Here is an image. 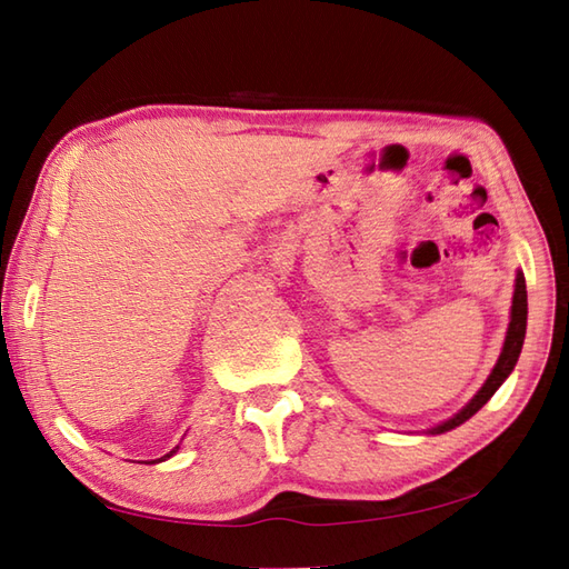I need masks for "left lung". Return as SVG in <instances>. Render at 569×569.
<instances>
[{"label": "left lung", "mask_w": 569, "mask_h": 569, "mask_svg": "<svg viewBox=\"0 0 569 569\" xmlns=\"http://www.w3.org/2000/svg\"><path fill=\"white\" fill-rule=\"evenodd\" d=\"M526 316H529V301H526V280H523V272L517 270L515 297H511V313H509V326H507V336H505L500 359H497V365L492 367L490 377L485 379V383L480 386V391L473 398H470L468 403L453 415V418L445 420L432 429H427V435H445V432H449V429H456L459 425H463L466 420L473 418V415L495 396V391L507 381L509 373L515 371L517 359H519L521 348H523Z\"/></svg>", "instance_id": "obj_1"}]
</instances>
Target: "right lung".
Returning a JSON list of instances; mask_svg holds the SVG:
<instances>
[{
    "mask_svg": "<svg viewBox=\"0 0 569 569\" xmlns=\"http://www.w3.org/2000/svg\"><path fill=\"white\" fill-rule=\"evenodd\" d=\"M178 449H180V447H176V449H171V451H169V453H166V456H161V459H157V461H147V463H161V461H166V459H171V456H173V453H176V451H178Z\"/></svg>",
    "mask_w": 569,
    "mask_h": 569,
    "instance_id": "obj_1",
    "label": "right lung"
}]
</instances>
